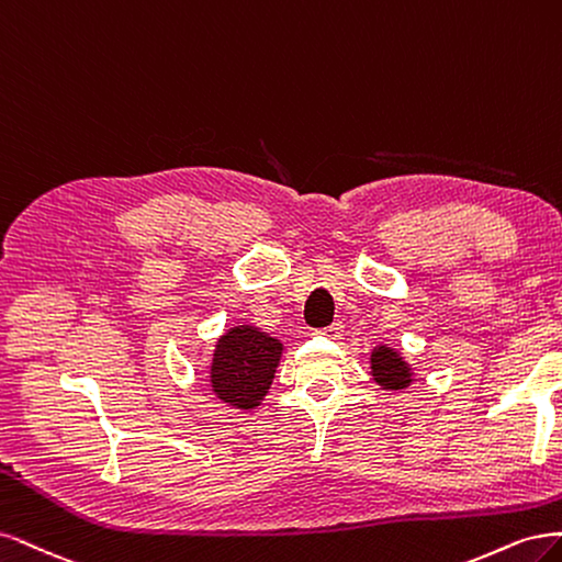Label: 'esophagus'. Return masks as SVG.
I'll list each match as a JSON object with an SVG mask.
<instances>
[{"mask_svg":"<svg viewBox=\"0 0 562 562\" xmlns=\"http://www.w3.org/2000/svg\"><path fill=\"white\" fill-rule=\"evenodd\" d=\"M319 334L331 338V340H338V338L342 336V324H340V322H334V324H329V327H324Z\"/></svg>","mask_w":562,"mask_h":562,"instance_id":"esophagus-1","label":"esophagus"}]
</instances>
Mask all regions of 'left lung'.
I'll use <instances>...</instances> for the list:
<instances>
[{
	"mask_svg": "<svg viewBox=\"0 0 562 562\" xmlns=\"http://www.w3.org/2000/svg\"><path fill=\"white\" fill-rule=\"evenodd\" d=\"M371 373L383 390H404L413 383L411 369L400 352L380 346L371 352Z\"/></svg>",
	"mask_w": 562,
	"mask_h": 562,
	"instance_id": "obj_1",
	"label": "left lung"
}]
</instances>
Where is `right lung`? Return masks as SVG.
Segmentation results:
<instances>
[{
  "mask_svg": "<svg viewBox=\"0 0 562 562\" xmlns=\"http://www.w3.org/2000/svg\"><path fill=\"white\" fill-rule=\"evenodd\" d=\"M282 342L255 327H233L220 340L210 367V383L222 402L257 408L276 378Z\"/></svg>",
  "mask_w": 562,
  "mask_h": 562,
  "instance_id": "obj_1",
  "label": "right lung"
}]
</instances>
